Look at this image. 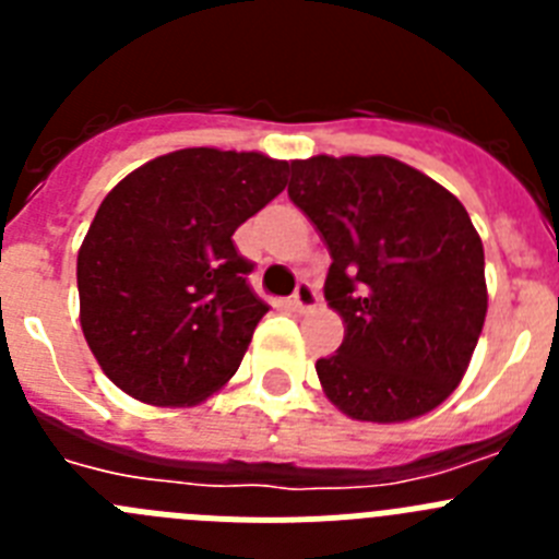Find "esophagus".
<instances>
[{
  "mask_svg": "<svg viewBox=\"0 0 559 559\" xmlns=\"http://www.w3.org/2000/svg\"><path fill=\"white\" fill-rule=\"evenodd\" d=\"M290 305H294V310H299V313H308V310H313L316 305H319V290L310 283H299L296 285L294 296H290Z\"/></svg>",
  "mask_w": 559,
  "mask_h": 559,
  "instance_id": "esophagus-1",
  "label": "esophagus"
}]
</instances>
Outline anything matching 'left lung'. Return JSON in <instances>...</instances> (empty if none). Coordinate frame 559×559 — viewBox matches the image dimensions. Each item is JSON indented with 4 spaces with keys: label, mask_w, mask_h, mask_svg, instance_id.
Returning a JSON list of instances; mask_svg holds the SVG:
<instances>
[{
    "label": "left lung",
    "mask_w": 559,
    "mask_h": 559,
    "mask_svg": "<svg viewBox=\"0 0 559 559\" xmlns=\"http://www.w3.org/2000/svg\"><path fill=\"white\" fill-rule=\"evenodd\" d=\"M288 195L328 243L324 299L344 341L316 360L360 423H403L462 383L487 316L484 246L462 201L392 156L290 162Z\"/></svg>",
    "instance_id": "1"
}]
</instances>
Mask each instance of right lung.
Here are the masks:
<instances>
[{
	"label": "right lung",
	"instance_id": "right-lung-1",
	"mask_svg": "<svg viewBox=\"0 0 559 559\" xmlns=\"http://www.w3.org/2000/svg\"><path fill=\"white\" fill-rule=\"evenodd\" d=\"M288 162L185 147L128 173L78 251L86 344L147 406H195L237 372L269 305L235 229L285 190Z\"/></svg>",
	"mask_w": 559,
	"mask_h": 559
}]
</instances>
